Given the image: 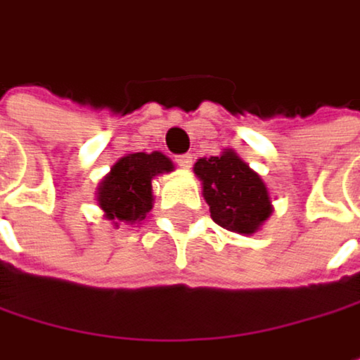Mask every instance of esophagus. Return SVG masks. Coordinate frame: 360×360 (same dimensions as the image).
<instances>
[{
	"mask_svg": "<svg viewBox=\"0 0 360 360\" xmlns=\"http://www.w3.org/2000/svg\"><path fill=\"white\" fill-rule=\"evenodd\" d=\"M176 163H178V167H182V169H188L191 165H193V155H178L176 157Z\"/></svg>",
	"mask_w": 360,
	"mask_h": 360,
	"instance_id": "obj_1",
	"label": "esophagus"
}]
</instances>
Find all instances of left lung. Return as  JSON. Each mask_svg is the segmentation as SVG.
I'll return each instance as SVG.
<instances>
[{
  "mask_svg": "<svg viewBox=\"0 0 360 360\" xmlns=\"http://www.w3.org/2000/svg\"><path fill=\"white\" fill-rule=\"evenodd\" d=\"M195 174L203 184V197L218 226L254 235L270 218L272 203L266 184L235 150L199 159Z\"/></svg>",
  "mask_w": 360,
  "mask_h": 360,
  "instance_id": "left-lung-1",
  "label": "left lung"
}]
</instances>
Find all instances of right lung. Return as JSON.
I'll use <instances>...</instances> for the list:
<instances>
[{
	"label": "right lung",
	"mask_w": 360,
	"mask_h": 360,
	"mask_svg": "<svg viewBox=\"0 0 360 360\" xmlns=\"http://www.w3.org/2000/svg\"><path fill=\"white\" fill-rule=\"evenodd\" d=\"M163 153H129L121 157L98 186V205L115 226L140 224L153 210V178L172 172Z\"/></svg>",
	"instance_id": "add662e5"
}]
</instances>
